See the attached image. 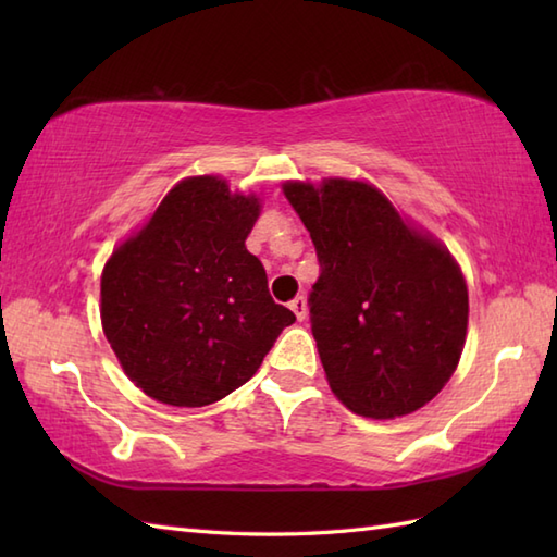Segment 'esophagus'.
<instances>
[{
	"label": "esophagus",
	"instance_id": "esophagus-1",
	"mask_svg": "<svg viewBox=\"0 0 557 557\" xmlns=\"http://www.w3.org/2000/svg\"><path fill=\"white\" fill-rule=\"evenodd\" d=\"M289 309L294 311V315L299 318V321H306V313H309V306H306V297H297V299H292Z\"/></svg>",
	"mask_w": 557,
	"mask_h": 557
}]
</instances>
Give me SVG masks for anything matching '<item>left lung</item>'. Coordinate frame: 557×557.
I'll list each match as a JSON object with an SVG mask.
<instances>
[{
    "label": "left lung",
    "mask_w": 557,
    "mask_h": 557,
    "mask_svg": "<svg viewBox=\"0 0 557 557\" xmlns=\"http://www.w3.org/2000/svg\"><path fill=\"white\" fill-rule=\"evenodd\" d=\"M282 191L321 263L309 306L330 389L371 419L421 409L465 349L469 294L455 258L366 182H287Z\"/></svg>",
    "instance_id": "8db88e82"
}]
</instances>
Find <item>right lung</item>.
Returning a JSON list of instances; mask_svg holds the SVG:
<instances>
[{"label":"right lung","instance_id":"obj_1","mask_svg":"<svg viewBox=\"0 0 557 557\" xmlns=\"http://www.w3.org/2000/svg\"><path fill=\"white\" fill-rule=\"evenodd\" d=\"M258 215L256 196L232 194L220 176H188L104 263V337L148 397L172 407L227 397L297 321L246 251Z\"/></svg>","mask_w":557,"mask_h":557}]
</instances>
